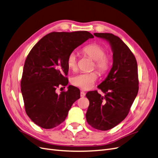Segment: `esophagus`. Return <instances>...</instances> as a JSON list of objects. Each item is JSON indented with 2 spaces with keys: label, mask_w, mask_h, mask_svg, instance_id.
Segmentation results:
<instances>
[{
  "label": "esophagus",
  "mask_w": 158,
  "mask_h": 158,
  "mask_svg": "<svg viewBox=\"0 0 158 158\" xmlns=\"http://www.w3.org/2000/svg\"><path fill=\"white\" fill-rule=\"evenodd\" d=\"M85 92H80V96H81V97L84 98V97H85Z\"/></svg>",
  "instance_id": "34e87169"
}]
</instances>
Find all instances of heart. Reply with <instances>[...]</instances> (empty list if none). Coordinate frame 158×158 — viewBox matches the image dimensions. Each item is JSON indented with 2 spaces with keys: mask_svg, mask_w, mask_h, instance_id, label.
I'll return each mask as SVG.
<instances>
[{
  "mask_svg": "<svg viewBox=\"0 0 158 158\" xmlns=\"http://www.w3.org/2000/svg\"><path fill=\"white\" fill-rule=\"evenodd\" d=\"M84 53L95 61L94 67L100 74H105L111 66V58L106 54V50L103 47L98 44H91L83 49ZM68 67L75 70L77 69V56L75 52H72L67 58ZM98 78L96 73H80L72 79V83L76 86L83 89L92 88Z\"/></svg>",
  "mask_w": 158,
  "mask_h": 158,
  "instance_id": "b5f03b06",
  "label": "heart"
}]
</instances>
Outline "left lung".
<instances>
[{
    "mask_svg": "<svg viewBox=\"0 0 158 158\" xmlns=\"http://www.w3.org/2000/svg\"><path fill=\"white\" fill-rule=\"evenodd\" d=\"M94 35L109 42L113 65L106 78L98 86L103 96L96 90L85 95L89 102L85 118L93 128L107 131L125 118L138 94L137 62L118 37L108 33H95Z\"/></svg>",
    "mask_w": 158,
    "mask_h": 158,
    "instance_id": "1",
    "label": "left lung"
}]
</instances>
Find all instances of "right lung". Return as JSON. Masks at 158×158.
<instances>
[{"label":"right lung","mask_w":158,"mask_h":158,"mask_svg":"<svg viewBox=\"0 0 158 158\" xmlns=\"http://www.w3.org/2000/svg\"><path fill=\"white\" fill-rule=\"evenodd\" d=\"M93 37L86 31L52 32L30 51L23 66L21 92L27 116L37 125L46 129L59 125L80 98V89L73 85L60 94L56 89L69 83L64 76L69 72V54Z\"/></svg>","instance_id":"add662e5"}]
</instances>
